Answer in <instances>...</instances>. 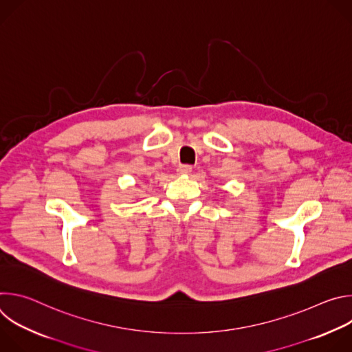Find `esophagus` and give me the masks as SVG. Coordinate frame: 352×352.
Masks as SVG:
<instances>
[{
	"instance_id": "obj_1",
	"label": "esophagus",
	"mask_w": 352,
	"mask_h": 352,
	"mask_svg": "<svg viewBox=\"0 0 352 352\" xmlns=\"http://www.w3.org/2000/svg\"><path fill=\"white\" fill-rule=\"evenodd\" d=\"M177 171H178V174H181V175H186V174H189V173L192 171V166H188V164L179 166V167L177 168Z\"/></svg>"
}]
</instances>
